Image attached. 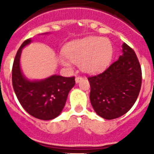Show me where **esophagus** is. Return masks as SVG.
Masks as SVG:
<instances>
[{
  "label": "esophagus",
  "instance_id": "obj_1",
  "mask_svg": "<svg viewBox=\"0 0 154 154\" xmlns=\"http://www.w3.org/2000/svg\"><path fill=\"white\" fill-rule=\"evenodd\" d=\"M75 80H76V82H77V83H79V82L82 80V77H81V76H77V77H76Z\"/></svg>",
  "mask_w": 154,
  "mask_h": 154
}]
</instances>
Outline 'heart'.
I'll use <instances>...</instances> for the list:
<instances>
[{"label": "heart", "mask_w": 154, "mask_h": 154, "mask_svg": "<svg viewBox=\"0 0 154 154\" xmlns=\"http://www.w3.org/2000/svg\"><path fill=\"white\" fill-rule=\"evenodd\" d=\"M66 57L74 64L80 65L84 72H94L109 63L112 56V46L107 38L88 37L71 42L64 49ZM69 66V63L63 60Z\"/></svg>", "instance_id": "heart-1"}]
</instances>
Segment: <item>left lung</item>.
Here are the masks:
<instances>
[{"label":"left lung","instance_id":"8db88e82","mask_svg":"<svg viewBox=\"0 0 154 154\" xmlns=\"http://www.w3.org/2000/svg\"><path fill=\"white\" fill-rule=\"evenodd\" d=\"M123 54L105 71L88 77L89 98L100 117L112 120L126 113L134 105L141 86V68L136 53L125 43Z\"/></svg>","mask_w":154,"mask_h":154}]
</instances>
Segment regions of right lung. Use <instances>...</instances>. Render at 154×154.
I'll return each instance as SVG.
<instances>
[{
	"label": "right lung",
	"mask_w": 154,
	"mask_h": 154,
	"mask_svg": "<svg viewBox=\"0 0 154 154\" xmlns=\"http://www.w3.org/2000/svg\"><path fill=\"white\" fill-rule=\"evenodd\" d=\"M31 40L23 42L16 54L12 69L13 87L18 101L31 116L41 120H52L60 114L68 94L74 86L75 77L53 75L42 81L25 79L20 68L21 50Z\"/></svg>",
	"instance_id": "add662e5"
}]
</instances>
